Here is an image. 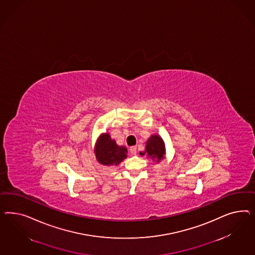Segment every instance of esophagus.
I'll use <instances>...</instances> for the list:
<instances>
[{
    "mask_svg": "<svg viewBox=\"0 0 255 255\" xmlns=\"http://www.w3.org/2000/svg\"><path fill=\"white\" fill-rule=\"evenodd\" d=\"M130 152H131V154L135 155L136 154V147H130Z\"/></svg>",
    "mask_w": 255,
    "mask_h": 255,
    "instance_id": "obj_1",
    "label": "esophagus"
}]
</instances>
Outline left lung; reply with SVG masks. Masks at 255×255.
Masks as SVG:
<instances>
[{"label": "left lung", "mask_w": 255, "mask_h": 255, "mask_svg": "<svg viewBox=\"0 0 255 255\" xmlns=\"http://www.w3.org/2000/svg\"><path fill=\"white\" fill-rule=\"evenodd\" d=\"M140 153L142 155L147 153V156L151 157L154 161L160 162L165 153V147L162 139L158 135H151L147 141L145 152Z\"/></svg>", "instance_id": "obj_1"}]
</instances>
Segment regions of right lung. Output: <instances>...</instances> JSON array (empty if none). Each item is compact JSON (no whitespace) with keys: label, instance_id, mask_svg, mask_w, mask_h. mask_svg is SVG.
Listing matches in <instances>:
<instances>
[{"label":"right lung","instance_id":"obj_1","mask_svg":"<svg viewBox=\"0 0 255 255\" xmlns=\"http://www.w3.org/2000/svg\"><path fill=\"white\" fill-rule=\"evenodd\" d=\"M97 161L105 165L119 164L127 157V148L117 145L116 141L111 139L108 133L102 134L95 147Z\"/></svg>","mask_w":255,"mask_h":255}]
</instances>
